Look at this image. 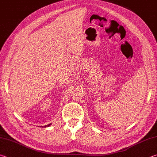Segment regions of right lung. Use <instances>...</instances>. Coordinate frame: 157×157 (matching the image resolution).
<instances>
[{
	"instance_id": "obj_1",
	"label": "right lung",
	"mask_w": 157,
	"mask_h": 157,
	"mask_svg": "<svg viewBox=\"0 0 157 157\" xmlns=\"http://www.w3.org/2000/svg\"><path fill=\"white\" fill-rule=\"evenodd\" d=\"M50 124H47V125H46V126H44V127H49L50 125Z\"/></svg>"
}]
</instances>
